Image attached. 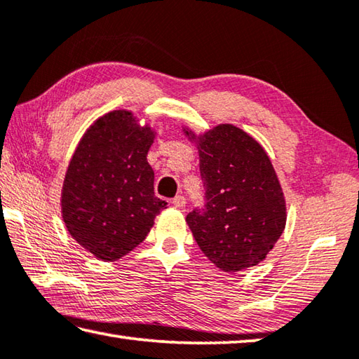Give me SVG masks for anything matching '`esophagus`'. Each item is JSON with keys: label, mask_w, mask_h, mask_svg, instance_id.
Wrapping results in <instances>:
<instances>
[{"label": "esophagus", "mask_w": 359, "mask_h": 359, "mask_svg": "<svg viewBox=\"0 0 359 359\" xmlns=\"http://www.w3.org/2000/svg\"><path fill=\"white\" fill-rule=\"evenodd\" d=\"M172 203H173V206H175V208L182 209V208L186 206V198L182 197V195H177V197H175V198L172 200Z\"/></svg>", "instance_id": "obj_1"}]
</instances>
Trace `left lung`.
Masks as SVG:
<instances>
[{"label": "left lung", "mask_w": 359, "mask_h": 359, "mask_svg": "<svg viewBox=\"0 0 359 359\" xmlns=\"http://www.w3.org/2000/svg\"><path fill=\"white\" fill-rule=\"evenodd\" d=\"M198 153L205 206L186 217L194 239L225 272L256 266L286 225V203L272 162L258 142L233 125L205 133Z\"/></svg>", "instance_id": "1"}]
</instances>
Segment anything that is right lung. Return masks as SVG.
Instances as JSON below:
<instances>
[{"mask_svg": "<svg viewBox=\"0 0 359 359\" xmlns=\"http://www.w3.org/2000/svg\"><path fill=\"white\" fill-rule=\"evenodd\" d=\"M150 128L131 112L98 118L81 139L67 168L62 217L72 238L101 261H116L147 238L167 201L154 195L147 162Z\"/></svg>", "mask_w": 359, "mask_h": 359, "instance_id": "obj_1", "label": "right lung"}]
</instances>
